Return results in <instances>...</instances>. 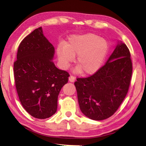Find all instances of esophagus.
Returning a JSON list of instances; mask_svg holds the SVG:
<instances>
[{"instance_id": "1", "label": "esophagus", "mask_w": 146, "mask_h": 146, "mask_svg": "<svg viewBox=\"0 0 146 146\" xmlns=\"http://www.w3.org/2000/svg\"><path fill=\"white\" fill-rule=\"evenodd\" d=\"M75 78L74 76H70V77H69V81L70 82H75Z\"/></svg>"}]
</instances>
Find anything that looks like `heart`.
<instances>
[{"label": "heart", "instance_id": "heart-1", "mask_svg": "<svg viewBox=\"0 0 146 146\" xmlns=\"http://www.w3.org/2000/svg\"><path fill=\"white\" fill-rule=\"evenodd\" d=\"M109 45L106 39L93 33L73 35L64 45L56 49L61 66L66 69L76 59L75 71L85 75H92L100 69L108 54Z\"/></svg>", "mask_w": 146, "mask_h": 146}]
</instances>
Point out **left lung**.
Listing matches in <instances>:
<instances>
[{
  "label": "left lung",
  "mask_w": 146,
  "mask_h": 146,
  "mask_svg": "<svg viewBox=\"0 0 146 146\" xmlns=\"http://www.w3.org/2000/svg\"><path fill=\"white\" fill-rule=\"evenodd\" d=\"M132 73L130 51L121 41L104 66L94 75L77 78L75 85L80 108L89 119H108L117 110L127 94Z\"/></svg>",
  "instance_id": "left-lung-1"
}]
</instances>
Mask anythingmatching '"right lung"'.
<instances>
[{
	"label": "right lung",
	"mask_w": 146,
	"mask_h": 146,
	"mask_svg": "<svg viewBox=\"0 0 146 146\" xmlns=\"http://www.w3.org/2000/svg\"><path fill=\"white\" fill-rule=\"evenodd\" d=\"M54 55V46L40 27L22 41L14 64L19 98L24 109L37 119L56 112L58 95L70 76L55 66Z\"/></svg>",
	"instance_id": "add662e5"
}]
</instances>
